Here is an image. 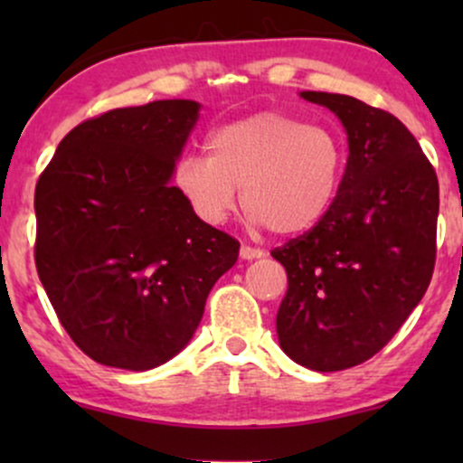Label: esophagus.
Segmentation results:
<instances>
[{
  "label": "esophagus",
  "mask_w": 463,
  "mask_h": 463,
  "mask_svg": "<svg viewBox=\"0 0 463 463\" xmlns=\"http://www.w3.org/2000/svg\"><path fill=\"white\" fill-rule=\"evenodd\" d=\"M239 254H241V259H246V261H252V259L263 257V250L252 248V246H241V250H239Z\"/></svg>",
  "instance_id": "34e87169"
}]
</instances>
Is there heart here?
Segmentation results:
<instances>
[{
	"label": "heart",
	"mask_w": 463,
	"mask_h": 463,
	"mask_svg": "<svg viewBox=\"0 0 463 463\" xmlns=\"http://www.w3.org/2000/svg\"><path fill=\"white\" fill-rule=\"evenodd\" d=\"M206 152L209 156L187 154L174 169L191 211L206 224H222L241 189L250 222L283 237L300 235L322 220L337 195L346 158L333 130L280 110L220 126L206 139Z\"/></svg>",
	"instance_id": "b5f03b06"
}]
</instances>
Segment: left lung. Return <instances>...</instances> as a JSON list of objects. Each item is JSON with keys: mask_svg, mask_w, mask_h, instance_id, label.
Instances as JSON below:
<instances>
[{"mask_svg": "<svg viewBox=\"0 0 463 463\" xmlns=\"http://www.w3.org/2000/svg\"><path fill=\"white\" fill-rule=\"evenodd\" d=\"M342 119L348 163L333 204L305 235L274 248L287 272L280 348L317 372L374 357L431 283L439 187L416 137L357 98L302 91Z\"/></svg>", "mask_w": 463, "mask_h": 463, "instance_id": "8db88e82", "label": "left lung"}]
</instances>
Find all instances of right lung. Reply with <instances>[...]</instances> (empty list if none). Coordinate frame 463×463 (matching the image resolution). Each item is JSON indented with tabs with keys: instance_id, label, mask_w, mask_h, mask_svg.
Returning <instances> with one entry per match:
<instances>
[{
	"instance_id": "right-lung-1",
	"label": "right lung",
	"mask_w": 463,
	"mask_h": 463,
	"mask_svg": "<svg viewBox=\"0 0 463 463\" xmlns=\"http://www.w3.org/2000/svg\"><path fill=\"white\" fill-rule=\"evenodd\" d=\"M200 104L161 99L82 121L34 191V261L73 344L110 368L150 370L195 333L239 241L169 184Z\"/></svg>"
}]
</instances>
